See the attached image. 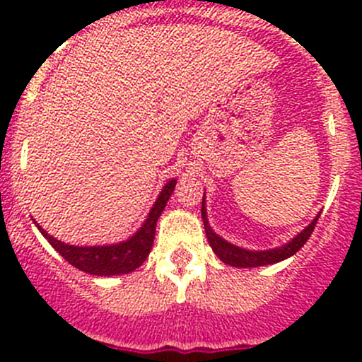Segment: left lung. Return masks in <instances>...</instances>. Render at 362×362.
<instances>
[{"mask_svg": "<svg viewBox=\"0 0 362 362\" xmlns=\"http://www.w3.org/2000/svg\"><path fill=\"white\" fill-rule=\"evenodd\" d=\"M202 217H203V224H204V233H206V238H208V243H210L211 250L218 255V259H221L222 262L236 266V268H255V266L275 264V262H280V261H284V259L291 257V255H294L296 252L301 249L306 242H308V238L312 236L313 229H315L317 221H319V217L313 218V222L308 226V228L303 229V231L293 240V242H289L287 245L280 247V249L250 252V250L240 249V247L231 245V243H228L226 240H222L221 236H217L214 231H211L210 226H208V221H206V211H204V199L202 203Z\"/></svg>", "mask_w": 362, "mask_h": 362, "instance_id": "8db88e82", "label": "left lung"}]
</instances>
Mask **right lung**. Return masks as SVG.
Segmentation results:
<instances>
[{
  "label": "right lung",
  "mask_w": 362,
  "mask_h": 362,
  "mask_svg": "<svg viewBox=\"0 0 362 362\" xmlns=\"http://www.w3.org/2000/svg\"><path fill=\"white\" fill-rule=\"evenodd\" d=\"M177 180H170L164 189L160 191L158 202L152 206L148 218L145 224L141 226L140 231L129 240L117 245H105V247H75L66 245V243L59 242V240L52 238L47 235L42 228V235L49 240L50 245L54 247L64 259L75 268L82 269V272L90 273V275H124V273L134 272L138 266L144 264L147 255L151 254L152 243H154L156 236V224L158 218L163 214L164 206H166L168 199H170L171 192H173Z\"/></svg>",
  "instance_id": "add662e5"
}]
</instances>
